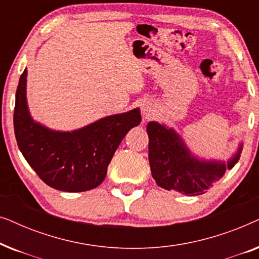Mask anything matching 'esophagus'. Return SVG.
<instances>
[{
  "instance_id": "1",
  "label": "esophagus",
  "mask_w": 259,
  "mask_h": 259,
  "mask_svg": "<svg viewBox=\"0 0 259 259\" xmlns=\"http://www.w3.org/2000/svg\"><path fill=\"white\" fill-rule=\"evenodd\" d=\"M141 111H143L144 115L146 116V118H148V116L151 115V108H150V107H147V106H144V107L141 108Z\"/></svg>"
}]
</instances>
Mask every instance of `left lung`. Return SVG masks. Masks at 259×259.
Instances as JSON below:
<instances>
[{
    "label": "left lung",
    "instance_id": "1",
    "mask_svg": "<svg viewBox=\"0 0 259 259\" xmlns=\"http://www.w3.org/2000/svg\"><path fill=\"white\" fill-rule=\"evenodd\" d=\"M148 160L158 186L189 196H199L239 160L243 145L226 162L205 161L193 157L173 128L151 121L147 125Z\"/></svg>",
    "mask_w": 259,
    "mask_h": 259
}]
</instances>
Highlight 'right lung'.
I'll use <instances>...</instances> for the list:
<instances>
[{
  "label": "right lung",
  "mask_w": 259,
  "mask_h": 259,
  "mask_svg": "<svg viewBox=\"0 0 259 259\" xmlns=\"http://www.w3.org/2000/svg\"><path fill=\"white\" fill-rule=\"evenodd\" d=\"M26 83L24 69L14 109V131L24 159L41 180L55 190L83 192L98 187L123 137L140 123V109L106 116L72 132H58L31 119Z\"/></svg>",
  "instance_id": "obj_1"
}]
</instances>
